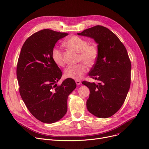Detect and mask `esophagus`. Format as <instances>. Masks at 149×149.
Wrapping results in <instances>:
<instances>
[{"instance_id":"34e87169","label":"esophagus","mask_w":149,"mask_h":149,"mask_svg":"<svg viewBox=\"0 0 149 149\" xmlns=\"http://www.w3.org/2000/svg\"><path fill=\"white\" fill-rule=\"evenodd\" d=\"M75 83H76V84H77V85H79L80 84H81V81L79 80H76L75 81Z\"/></svg>"}]
</instances>
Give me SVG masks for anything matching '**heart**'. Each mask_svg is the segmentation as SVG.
Returning <instances> with one entry per match:
<instances>
[{"label":"heart","instance_id":"obj_1","mask_svg":"<svg viewBox=\"0 0 149 149\" xmlns=\"http://www.w3.org/2000/svg\"><path fill=\"white\" fill-rule=\"evenodd\" d=\"M63 45L66 47L78 52L79 53L78 61L83 62L66 68L64 71V75L66 78L79 79L87 71L88 68L86 64L91 66L96 63L99 56L97 46L94 43L88 44L86 39L78 36H72L69 37L66 40ZM51 55L53 61L57 66H64L63 54L60 49L53 48Z\"/></svg>","mask_w":149,"mask_h":149}]
</instances>
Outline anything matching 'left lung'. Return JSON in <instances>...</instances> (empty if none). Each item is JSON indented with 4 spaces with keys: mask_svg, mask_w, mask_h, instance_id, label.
I'll return each instance as SVG.
<instances>
[{
    "mask_svg": "<svg viewBox=\"0 0 149 149\" xmlns=\"http://www.w3.org/2000/svg\"><path fill=\"white\" fill-rule=\"evenodd\" d=\"M78 34L92 38L98 45L99 56L88 74L98 83H82L90 89L87 108L97 117H111L124 104L130 87L131 64L127 49L113 32L102 25Z\"/></svg>",
    "mask_w": 149,
    "mask_h": 149,
    "instance_id": "1",
    "label": "left lung"
}]
</instances>
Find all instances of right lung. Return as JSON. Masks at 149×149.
Instances as JSON below:
<instances>
[{
    "mask_svg": "<svg viewBox=\"0 0 149 149\" xmlns=\"http://www.w3.org/2000/svg\"><path fill=\"white\" fill-rule=\"evenodd\" d=\"M68 33L45 29L25 40L19 54L17 77L19 93L30 113L46 124L58 121L67 112V99L76 88L75 81L57 82L62 73L52 60V50Z\"/></svg>",
    "mask_w": 149,
    "mask_h": 149,
    "instance_id": "add662e5",
    "label": "right lung"
}]
</instances>
